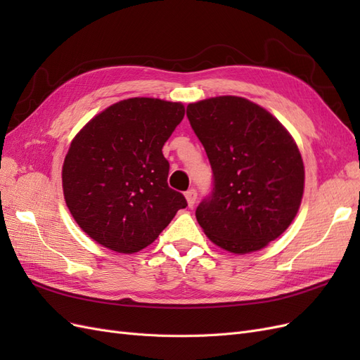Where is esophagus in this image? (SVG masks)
Here are the masks:
<instances>
[{"label": "esophagus", "mask_w": 360, "mask_h": 360, "mask_svg": "<svg viewBox=\"0 0 360 360\" xmlns=\"http://www.w3.org/2000/svg\"><path fill=\"white\" fill-rule=\"evenodd\" d=\"M184 197H186L188 205H189V207H193V205H195V201H197V191H195V189H189L186 193H184Z\"/></svg>", "instance_id": "1"}]
</instances>
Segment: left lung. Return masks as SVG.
I'll list each match as a JSON object with an SVG mask.
<instances>
[{
  "instance_id": "left-lung-1",
  "label": "left lung",
  "mask_w": 360,
  "mask_h": 360,
  "mask_svg": "<svg viewBox=\"0 0 360 360\" xmlns=\"http://www.w3.org/2000/svg\"><path fill=\"white\" fill-rule=\"evenodd\" d=\"M186 115L213 171L197 207L205 236L233 254L263 249L284 233L302 202L300 151L278 120L245 97L189 103Z\"/></svg>"
}]
</instances>
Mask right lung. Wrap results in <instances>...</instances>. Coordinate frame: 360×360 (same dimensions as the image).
Listing matches in <instances>:
<instances>
[{
	"mask_svg": "<svg viewBox=\"0 0 360 360\" xmlns=\"http://www.w3.org/2000/svg\"><path fill=\"white\" fill-rule=\"evenodd\" d=\"M183 117L180 102L134 97L106 108L73 138L61 174L64 200L94 242L138 252L188 205L168 186L162 153Z\"/></svg>",
	"mask_w": 360,
	"mask_h": 360,
	"instance_id": "add662e5",
	"label": "right lung"
}]
</instances>
